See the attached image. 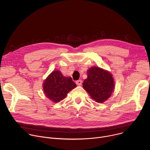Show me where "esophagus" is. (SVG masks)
I'll return each mask as SVG.
<instances>
[{
	"label": "esophagus",
	"mask_w": 150,
	"mask_h": 150,
	"mask_svg": "<svg viewBox=\"0 0 150 150\" xmlns=\"http://www.w3.org/2000/svg\"><path fill=\"white\" fill-rule=\"evenodd\" d=\"M76 85H78V86H81V84H82V81H81V80H78V81H76Z\"/></svg>",
	"instance_id": "1"
}]
</instances>
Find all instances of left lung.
Masks as SVG:
<instances>
[{
    "label": "left lung",
    "mask_w": 150,
    "mask_h": 150,
    "mask_svg": "<svg viewBox=\"0 0 150 150\" xmlns=\"http://www.w3.org/2000/svg\"><path fill=\"white\" fill-rule=\"evenodd\" d=\"M83 88L98 103H102L110 97L114 88L112 75L98 67H92L87 71Z\"/></svg>",
    "instance_id": "left-lung-1"
}]
</instances>
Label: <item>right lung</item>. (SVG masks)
Wrapping results in <instances>:
<instances>
[{"label": "right lung", "instance_id": "1", "mask_svg": "<svg viewBox=\"0 0 150 150\" xmlns=\"http://www.w3.org/2000/svg\"><path fill=\"white\" fill-rule=\"evenodd\" d=\"M76 87L71 77H65L59 71H53L43 85L46 96L53 102H59L67 94Z\"/></svg>", "mask_w": 150, "mask_h": 150}]
</instances>
